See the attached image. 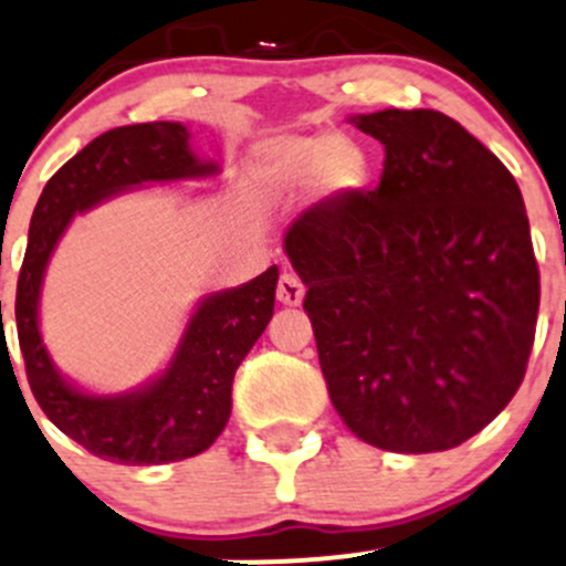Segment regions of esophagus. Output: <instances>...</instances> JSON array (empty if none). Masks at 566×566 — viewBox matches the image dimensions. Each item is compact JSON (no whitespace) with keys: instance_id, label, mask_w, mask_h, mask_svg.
I'll return each mask as SVG.
<instances>
[{"instance_id":"34e87169","label":"esophagus","mask_w":566,"mask_h":566,"mask_svg":"<svg viewBox=\"0 0 566 566\" xmlns=\"http://www.w3.org/2000/svg\"><path fill=\"white\" fill-rule=\"evenodd\" d=\"M302 296H305V285H302L300 277L294 275V272H283L281 277H277V300L283 302V305H300Z\"/></svg>"}]
</instances>
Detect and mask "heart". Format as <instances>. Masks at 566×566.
Instances as JSON below:
<instances>
[{
    "label": "heart",
    "mask_w": 566,
    "mask_h": 566,
    "mask_svg": "<svg viewBox=\"0 0 566 566\" xmlns=\"http://www.w3.org/2000/svg\"><path fill=\"white\" fill-rule=\"evenodd\" d=\"M259 174L277 190H294L318 177L332 193H357L370 179L368 153L352 138H281L259 153Z\"/></svg>",
    "instance_id": "1"
}]
</instances>
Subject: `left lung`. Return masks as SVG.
I'll return each mask as SVG.
<instances>
[{"label":"left lung","instance_id":"1","mask_svg":"<svg viewBox=\"0 0 566 566\" xmlns=\"http://www.w3.org/2000/svg\"><path fill=\"white\" fill-rule=\"evenodd\" d=\"M384 144L376 190L326 198L283 248L335 411L389 452H444L526 376L539 270L515 177L441 111L354 116Z\"/></svg>","mask_w":566,"mask_h":566}]
</instances>
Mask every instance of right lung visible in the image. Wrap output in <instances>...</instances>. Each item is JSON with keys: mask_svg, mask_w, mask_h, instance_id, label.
I'll return each instance as SVG.
<instances>
[{"mask_svg": "<svg viewBox=\"0 0 566 566\" xmlns=\"http://www.w3.org/2000/svg\"><path fill=\"white\" fill-rule=\"evenodd\" d=\"M188 138V127L179 122H144L103 133L49 179L29 226L15 291V326L29 387L62 433L111 463H174L209 450L231 417L234 373L275 313L277 266L237 289L209 294L163 376L116 398L78 392L51 363L40 337L38 302L45 264L67 223L75 212L136 185L218 174L214 163H201L190 153Z\"/></svg>", "mask_w": 566, "mask_h": 566, "instance_id": "right-lung-1", "label": "right lung"}]
</instances>
